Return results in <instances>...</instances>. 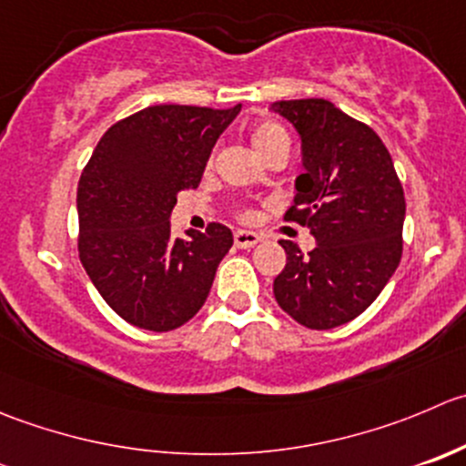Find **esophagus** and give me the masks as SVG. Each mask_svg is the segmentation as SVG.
Masks as SVG:
<instances>
[{"mask_svg":"<svg viewBox=\"0 0 466 466\" xmlns=\"http://www.w3.org/2000/svg\"><path fill=\"white\" fill-rule=\"evenodd\" d=\"M259 241H261V238L257 237L255 232H237V234H234V246H237V248H252V246H257Z\"/></svg>","mask_w":466,"mask_h":466,"instance_id":"34e87169","label":"esophagus"}]
</instances>
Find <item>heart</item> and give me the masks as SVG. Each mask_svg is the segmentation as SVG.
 Segmentation results:
<instances>
[{
  "mask_svg": "<svg viewBox=\"0 0 466 466\" xmlns=\"http://www.w3.org/2000/svg\"><path fill=\"white\" fill-rule=\"evenodd\" d=\"M252 146H255V150L259 152L261 159H268L273 152H279V150L289 152V134L282 125L273 123V120H264V123H259L255 129H252ZM211 161L214 159H209V166ZM252 218H255V211L250 209L238 211V220H243V223H250Z\"/></svg>",
  "mask_w": 466,
  "mask_h": 466,
  "instance_id": "b5f03b06",
  "label": "heart"
}]
</instances>
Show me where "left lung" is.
Returning <instances> with one entry per match:
<instances>
[{
  "label": "left lung",
  "mask_w": 466,
  "mask_h": 466,
  "mask_svg": "<svg viewBox=\"0 0 466 466\" xmlns=\"http://www.w3.org/2000/svg\"><path fill=\"white\" fill-rule=\"evenodd\" d=\"M270 108L302 141L305 173L284 220L316 238L307 255L279 241L287 264L273 282L275 300L305 328H337L362 314L399 268L403 187L380 137L328 99H282Z\"/></svg>",
  "instance_id": "8db88e82"
}]
</instances>
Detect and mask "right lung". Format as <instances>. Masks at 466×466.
I'll list each match as a JSON object with an SVG mask.
<instances>
[{
  "label": "right lung",
  "mask_w": 466,
  "mask_h": 466,
  "mask_svg": "<svg viewBox=\"0 0 466 466\" xmlns=\"http://www.w3.org/2000/svg\"><path fill=\"white\" fill-rule=\"evenodd\" d=\"M241 111L157 104L106 129L76 187L79 259L120 319L170 332L200 311L234 238L209 223L170 234L179 191L198 188L211 147Z\"/></svg>",
  "instance_id": "add662e5"
}]
</instances>
